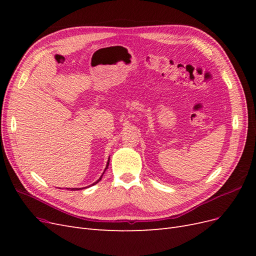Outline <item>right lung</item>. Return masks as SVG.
<instances>
[{
    "instance_id": "right-lung-1",
    "label": "right lung",
    "mask_w": 256,
    "mask_h": 256,
    "mask_svg": "<svg viewBox=\"0 0 256 256\" xmlns=\"http://www.w3.org/2000/svg\"><path fill=\"white\" fill-rule=\"evenodd\" d=\"M109 162H110V158H109V160H108V164H106V168H108V166H109ZM106 170H104V171H106ZM102 175H104V174H102ZM102 176H100V178H99V180H97L96 182H94V184H97V182H99L100 180H102ZM80 189H81V188H80ZM72 190H79V189H78V188H72Z\"/></svg>"
}]
</instances>
